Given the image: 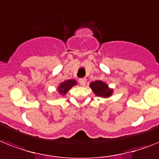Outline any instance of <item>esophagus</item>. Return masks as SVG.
Here are the masks:
<instances>
[{
    "label": "esophagus",
    "mask_w": 159,
    "mask_h": 159,
    "mask_svg": "<svg viewBox=\"0 0 159 159\" xmlns=\"http://www.w3.org/2000/svg\"><path fill=\"white\" fill-rule=\"evenodd\" d=\"M79 82H80V85L84 86V85H85V84H86V79L85 78L80 79V80H79Z\"/></svg>",
    "instance_id": "1"
}]
</instances>
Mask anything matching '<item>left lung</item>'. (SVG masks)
<instances>
[{"label":"left lung","mask_w":159,"mask_h":159,"mask_svg":"<svg viewBox=\"0 0 159 159\" xmlns=\"http://www.w3.org/2000/svg\"><path fill=\"white\" fill-rule=\"evenodd\" d=\"M90 88L96 96L101 98H110L113 93V89H110L108 84L101 80H96L90 84Z\"/></svg>","instance_id":"1"}]
</instances>
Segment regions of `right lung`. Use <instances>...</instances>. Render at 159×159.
<instances>
[{
	"instance_id": "add662e5",
	"label": "right lung",
	"mask_w": 159,
	"mask_h": 159,
	"mask_svg": "<svg viewBox=\"0 0 159 159\" xmlns=\"http://www.w3.org/2000/svg\"><path fill=\"white\" fill-rule=\"evenodd\" d=\"M77 84L76 80H65L64 82H61L59 86L57 87V92L59 93V94L64 96L65 94H66L69 90L71 89L73 86Z\"/></svg>"
}]
</instances>
